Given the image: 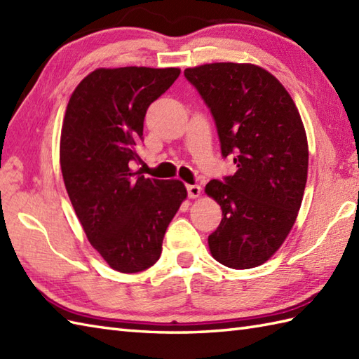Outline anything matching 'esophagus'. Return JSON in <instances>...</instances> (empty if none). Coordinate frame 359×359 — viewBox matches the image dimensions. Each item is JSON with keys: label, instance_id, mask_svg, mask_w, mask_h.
I'll list each match as a JSON object with an SVG mask.
<instances>
[{"label": "esophagus", "instance_id": "esophagus-1", "mask_svg": "<svg viewBox=\"0 0 359 359\" xmlns=\"http://www.w3.org/2000/svg\"><path fill=\"white\" fill-rule=\"evenodd\" d=\"M187 191L189 199H196V197L201 196L202 188L199 185H187Z\"/></svg>", "mask_w": 359, "mask_h": 359}]
</instances>
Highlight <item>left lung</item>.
<instances>
[{
	"instance_id": "left-lung-1",
	"label": "left lung",
	"mask_w": 359,
	"mask_h": 359,
	"mask_svg": "<svg viewBox=\"0 0 359 359\" xmlns=\"http://www.w3.org/2000/svg\"><path fill=\"white\" fill-rule=\"evenodd\" d=\"M184 74L211 111L222 156L238 166L205 187L222 208L217 230L208 236L210 251L230 269H253L276 253L301 208L306 129L285 88L262 67L211 63Z\"/></svg>"
}]
</instances>
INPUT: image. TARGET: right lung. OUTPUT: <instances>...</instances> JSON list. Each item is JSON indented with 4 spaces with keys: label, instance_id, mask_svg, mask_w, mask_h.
Here are the masks:
<instances>
[{
    "label": "right lung",
    "instance_id": "add662e5",
    "mask_svg": "<svg viewBox=\"0 0 359 359\" xmlns=\"http://www.w3.org/2000/svg\"><path fill=\"white\" fill-rule=\"evenodd\" d=\"M180 69H95L75 88L60 140L66 191L88 239L111 269L137 273L154 265L168 225L187 199L180 180L133 172L149 104Z\"/></svg>",
    "mask_w": 359,
    "mask_h": 359
}]
</instances>
